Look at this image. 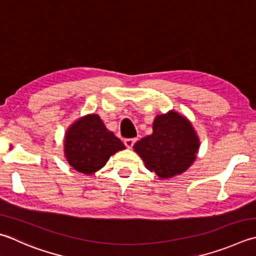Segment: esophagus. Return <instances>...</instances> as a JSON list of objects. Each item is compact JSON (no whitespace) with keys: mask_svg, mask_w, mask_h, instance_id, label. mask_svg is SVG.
<instances>
[{"mask_svg":"<svg viewBox=\"0 0 256 256\" xmlns=\"http://www.w3.org/2000/svg\"><path fill=\"white\" fill-rule=\"evenodd\" d=\"M135 142H136V138H125V140H124L125 146L128 148H131L133 146V145H134Z\"/></svg>","mask_w":256,"mask_h":256,"instance_id":"esophagus-1","label":"esophagus"}]
</instances>
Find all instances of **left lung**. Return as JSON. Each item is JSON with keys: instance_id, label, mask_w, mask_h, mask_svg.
I'll return each instance as SVG.
<instances>
[{"instance_id": "obj_1", "label": "left lung", "mask_w": 256, "mask_h": 256, "mask_svg": "<svg viewBox=\"0 0 256 256\" xmlns=\"http://www.w3.org/2000/svg\"><path fill=\"white\" fill-rule=\"evenodd\" d=\"M148 171L161 180L182 174L196 158L200 140L188 120L178 112L156 115L153 133L134 144Z\"/></svg>"}]
</instances>
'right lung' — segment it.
<instances>
[{"instance_id": "obj_1", "label": "right lung", "mask_w": 256, "mask_h": 256, "mask_svg": "<svg viewBox=\"0 0 256 256\" xmlns=\"http://www.w3.org/2000/svg\"><path fill=\"white\" fill-rule=\"evenodd\" d=\"M124 148L121 140L105 128L98 114L78 118L65 134V158L74 170L83 174H94L113 154Z\"/></svg>"}]
</instances>
